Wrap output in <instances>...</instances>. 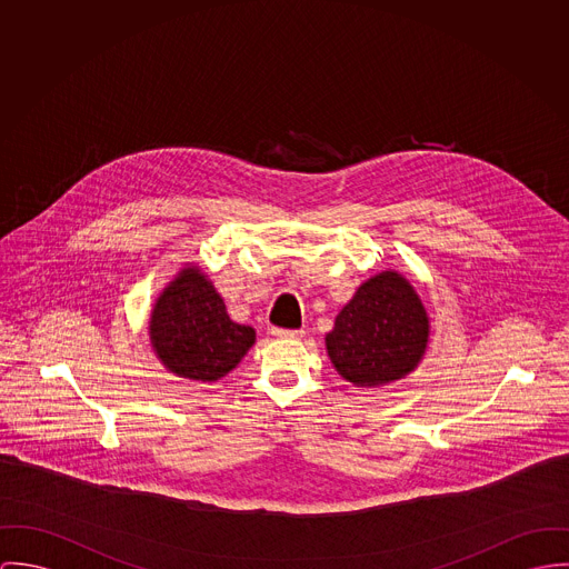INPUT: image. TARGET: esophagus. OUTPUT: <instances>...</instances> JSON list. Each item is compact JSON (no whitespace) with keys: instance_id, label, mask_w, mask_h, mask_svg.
I'll return each mask as SVG.
<instances>
[{"instance_id":"34e87169","label":"esophagus","mask_w":569,"mask_h":569,"mask_svg":"<svg viewBox=\"0 0 569 569\" xmlns=\"http://www.w3.org/2000/svg\"><path fill=\"white\" fill-rule=\"evenodd\" d=\"M272 336H277V338H288V340H299V338H303L306 336V329H279V327H272V331H270Z\"/></svg>"}]
</instances>
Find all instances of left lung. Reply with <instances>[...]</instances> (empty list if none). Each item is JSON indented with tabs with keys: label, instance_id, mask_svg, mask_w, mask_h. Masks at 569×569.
Listing matches in <instances>:
<instances>
[{
	"label": "left lung",
	"instance_id": "1",
	"mask_svg": "<svg viewBox=\"0 0 569 569\" xmlns=\"http://www.w3.org/2000/svg\"><path fill=\"white\" fill-rule=\"evenodd\" d=\"M430 316L415 286L397 270L367 279L325 336L340 378L378 388L410 376L426 356Z\"/></svg>",
	"mask_w": 569,
	"mask_h": 569
}]
</instances>
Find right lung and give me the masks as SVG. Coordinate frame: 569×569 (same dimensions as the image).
Segmentation results:
<instances>
[{
  "label": "right lung",
  "instance_id": "add662e5",
  "mask_svg": "<svg viewBox=\"0 0 569 569\" xmlns=\"http://www.w3.org/2000/svg\"><path fill=\"white\" fill-rule=\"evenodd\" d=\"M148 333L170 373L204 383L231 373L254 345L253 327L229 318L224 299L196 263H186L159 292Z\"/></svg>",
  "mask_w": 569,
  "mask_h": 569
}]
</instances>
